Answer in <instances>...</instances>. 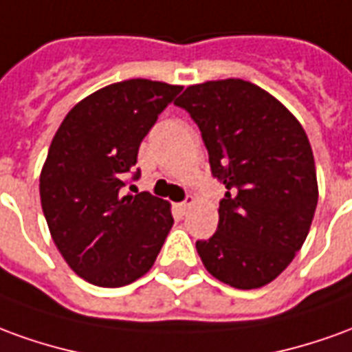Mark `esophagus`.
I'll return each instance as SVG.
<instances>
[{"instance_id": "1", "label": "esophagus", "mask_w": 352, "mask_h": 352, "mask_svg": "<svg viewBox=\"0 0 352 352\" xmlns=\"http://www.w3.org/2000/svg\"><path fill=\"white\" fill-rule=\"evenodd\" d=\"M192 206H194V198H192V196H188V198H186V200H184V201H181V204H177V210L181 211V213H186V211L190 210Z\"/></svg>"}]
</instances>
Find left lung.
<instances>
[{"mask_svg": "<svg viewBox=\"0 0 352 352\" xmlns=\"http://www.w3.org/2000/svg\"><path fill=\"white\" fill-rule=\"evenodd\" d=\"M175 104L198 124L211 173L227 188L217 232L196 242L204 267L238 289L267 286L301 250L318 204L305 129L278 99L238 78L188 85Z\"/></svg>", "mask_w": 352, "mask_h": 352, "instance_id": "1", "label": "left lung"}]
</instances>
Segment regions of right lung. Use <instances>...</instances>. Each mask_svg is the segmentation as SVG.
I'll return each instance as SVG.
<instances>
[{
    "instance_id": "right-lung-1",
    "label": "right lung",
    "mask_w": 352,
    "mask_h": 352,
    "mask_svg": "<svg viewBox=\"0 0 352 352\" xmlns=\"http://www.w3.org/2000/svg\"><path fill=\"white\" fill-rule=\"evenodd\" d=\"M181 89L142 78L107 85L80 100L51 141L39 175L41 208L56 250L89 284L120 287L141 278L173 227L169 201L124 194V186L142 139Z\"/></svg>"
}]
</instances>
